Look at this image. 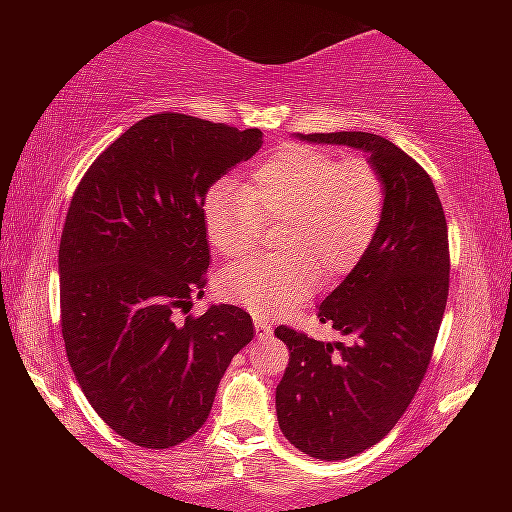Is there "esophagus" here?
I'll return each instance as SVG.
<instances>
[{
    "mask_svg": "<svg viewBox=\"0 0 512 512\" xmlns=\"http://www.w3.org/2000/svg\"><path fill=\"white\" fill-rule=\"evenodd\" d=\"M254 328H256V335L258 338H268V335L272 333V326L265 321L263 317H256L254 319Z\"/></svg>",
    "mask_w": 512,
    "mask_h": 512,
    "instance_id": "obj_1",
    "label": "esophagus"
}]
</instances>
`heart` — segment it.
I'll list each match as a JSON object with an SVG mask.
<instances>
[{"instance_id": "1", "label": "heart", "mask_w": 512, "mask_h": 512, "mask_svg": "<svg viewBox=\"0 0 512 512\" xmlns=\"http://www.w3.org/2000/svg\"><path fill=\"white\" fill-rule=\"evenodd\" d=\"M387 186L366 158H340L319 146H284L251 174V186H212L202 202L207 240L216 254H247L265 223H279V256H254L216 277L228 303L279 314L305 300L317 279L349 275L382 223Z\"/></svg>"}]
</instances>
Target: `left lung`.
Returning <instances> with one entry per match:
<instances>
[{
  "mask_svg": "<svg viewBox=\"0 0 512 512\" xmlns=\"http://www.w3.org/2000/svg\"><path fill=\"white\" fill-rule=\"evenodd\" d=\"M300 137L366 151L387 186L373 244L317 312L321 324L352 342L275 328L289 347L277 384L279 429L300 452L338 461L380 443L415 398L445 314L450 242L431 177L389 139L370 132Z\"/></svg>",
  "mask_w": 512,
  "mask_h": 512,
  "instance_id": "obj_1",
  "label": "left lung"
}]
</instances>
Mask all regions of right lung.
Here are the masks:
<instances>
[{
    "instance_id": "1",
    "label": "right lung",
    "mask_w": 512,
    "mask_h": 512,
    "mask_svg": "<svg viewBox=\"0 0 512 512\" xmlns=\"http://www.w3.org/2000/svg\"><path fill=\"white\" fill-rule=\"evenodd\" d=\"M261 144L258 128L146 116L95 158L69 202L58 254L67 359L97 415L139 447L191 438L254 338L242 307L177 312L205 296V195Z\"/></svg>"
}]
</instances>
